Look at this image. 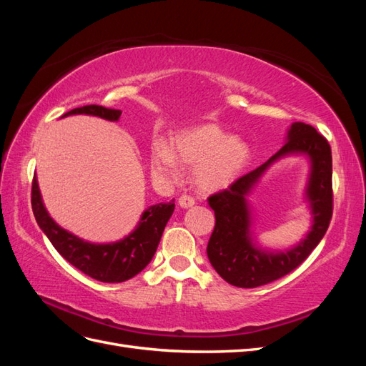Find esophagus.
<instances>
[{
    "instance_id": "obj_1",
    "label": "esophagus",
    "mask_w": 366,
    "mask_h": 366,
    "mask_svg": "<svg viewBox=\"0 0 366 366\" xmlns=\"http://www.w3.org/2000/svg\"><path fill=\"white\" fill-rule=\"evenodd\" d=\"M179 204H180L182 207L187 209V207H192V206L195 204V200H194V197L184 194V195H182V197L179 198Z\"/></svg>"
}]
</instances>
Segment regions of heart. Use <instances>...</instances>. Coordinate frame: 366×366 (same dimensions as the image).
<instances>
[{
    "mask_svg": "<svg viewBox=\"0 0 366 366\" xmlns=\"http://www.w3.org/2000/svg\"><path fill=\"white\" fill-rule=\"evenodd\" d=\"M250 149L246 142L232 137L217 125H202L183 131L174 140L172 151L159 143L151 151V172L159 182L179 180V162L194 166L195 182L202 191L223 189L246 168Z\"/></svg>",
    "mask_w": 366,
    "mask_h": 366,
    "instance_id": "obj_1",
    "label": "heart"
}]
</instances>
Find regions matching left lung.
Returning a JSON list of instances; mask_svg holds the SVG:
<instances>
[{"label":"left lung","instance_id":"obj_1","mask_svg":"<svg viewBox=\"0 0 366 366\" xmlns=\"http://www.w3.org/2000/svg\"><path fill=\"white\" fill-rule=\"evenodd\" d=\"M305 153L312 163L307 199L314 214L312 230L289 252H267L254 247L249 238V211L245 197L263 171L280 157ZM333 163L328 140L304 122H295L285 145L259 168L239 177L227 189L207 198L215 212V227L207 242V258L226 282L254 289L273 282L299 267L324 238L333 215Z\"/></svg>","mask_w":366,"mask_h":366}]
</instances>
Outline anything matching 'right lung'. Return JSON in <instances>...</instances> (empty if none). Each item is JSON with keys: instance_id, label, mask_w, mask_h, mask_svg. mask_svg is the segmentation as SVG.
<instances>
[{"instance_id": "add662e5", "label": "right lung", "mask_w": 366, "mask_h": 366, "mask_svg": "<svg viewBox=\"0 0 366 366\" xmlns=\"http://www.w3.org/2000/svg\"><path fill=\"white\" fill-rule=\"evenodd\" d=\"M70 114H92L107 120H119L122 112L101 105H85L71 109L62 117ZM31 209L36 223L64 259L93 280L101 282H124L134 278L152 259L175 204L169 202L148 207L134 232H131L127 238L109 244L86 242L54 223L44 207L36 177H33L31 182Z\"/></svg>"}]
</instances>
